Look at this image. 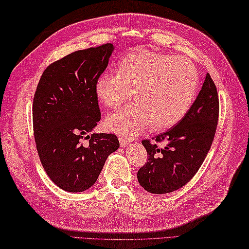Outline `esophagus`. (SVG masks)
Returning <instances> with one entry per match:
<instances>
[{"mask_svg": "<svg viewBox=\"0 0 249 249\" xmlns=\"http://www.w3.org/2000/svg\"><path fill=\"white\" fill-rule=\"evenodd\" d=\"M119 140H120L121 146H126V145L130 143V141L128 139H125V138H123V137H120Z\"/></svg>", "mask_w": 249, "mask_h": 249, "instance_id": "34e87169", "label": "esophagus"}]
</instances>
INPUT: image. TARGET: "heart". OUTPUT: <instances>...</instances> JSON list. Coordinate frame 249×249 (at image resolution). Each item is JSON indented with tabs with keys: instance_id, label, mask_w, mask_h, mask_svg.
I'll return each instance as SVG.
<instances>
[{
	"instance_id": "heart-1",
	"label": "heart",
	"mask_w": 249,
	"mask_h": 249,
	"mask_svg": "<svg viewBox=\"0 0 249 249\" xmlns=\"http://www.w3.org/2000/svg\"><path fill=\"white\" fill-rule=\"evenodd\" d=\"M198 73L184 57H173L151 51H139L122 61L116 73L103 72L95 86L100 103L119 108L108 115L107 128L133 137L150 124L152 129H165L177 124L187 113L196 96Z\"/></svg>"
}]
</instances>
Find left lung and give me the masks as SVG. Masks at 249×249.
I'll use <instances>...</instances> for the list:
<instances>
[{
	"label": "left lung",
	"mask_w": 249,
	"mask_h": 249,
	"mask_svg": "<svg viewBox=\"0 0 249 249\" xmlns=\"http://www.w3.org/2000/svg\"><path fill=\"white\" fill-rule=\"evenodd\" d=\"M219 114L217 89L208 72L202 89L183 119L172 128L142 140L149 160L137 177L152 194H168L198 172L213 143ZM162 145H160V143Z\"/></svg>",
	"instance_id": "8db88e82"
}]
</instances>
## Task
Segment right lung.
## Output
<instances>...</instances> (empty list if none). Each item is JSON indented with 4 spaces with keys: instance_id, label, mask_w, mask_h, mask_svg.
<instances>
[{
    "instance_id": "obj_1",
    "label": "right lung",
    "mask_w": 249,
    "mask_h": 249,
    "mask_svg": "<svg viewBox=\"0 0 249 249\" xmlns=\"http://www.w3.org/2000/svg\"><path fill=\"white\" fill-rule=\"evenodd\" d=\"M112 44L78 50L46 68L33 99L37 153L56 186L71 193L97 181L107 157L119 149L113 134H91L100 120L95 86L108 66ZM89 140L88 145L82 140Z\"/></svg>"
}]
</instances>
